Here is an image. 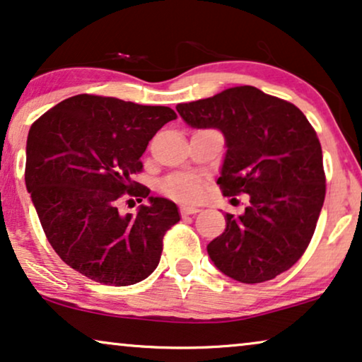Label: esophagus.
Returning a JSON list of instances; mask_svg holds the SVG:
<instances>
[{
  "label": "esophagus",
  "mask_w": 362,
  "mask_h": 362,
  "mask_svg": "<svg viewBox=\"0 0 362 362\" xmlns=\"http://www.w3.org/2000/svg\"><path fill=\"white\" fill-rule=\"evenodd\" d=\"M180 213H182V216L197 214V213H199V208H195V206H185V204H183V206H180Z\"/></svg>",
  "instance_id": "obj_1"
}]
</instances>
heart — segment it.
Instances as JSON below:
<instances>
[{"label":"heart","mask_w":362,"mask_h":362,"mask_svg":"<svg viewBox=\"0 0 362 362\" xmlns=\"http://www.w3.org/2000/svg\"><path fill=\"white\" fill-rule=\"evenodd\" d=\"M165 192L172 198L180 199V202H195L202 197V183L197 175L192 174H179L170 177L165 182Z\"/></svg>","instance_id":"1"}]
</instances>
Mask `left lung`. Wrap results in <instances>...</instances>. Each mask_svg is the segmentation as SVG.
<instances>
[{
  "label": "left lung",
  "instance_id": "left-lung-1",
  "mask_svg": "<svg viewBox=\"0 0 362 362\" xmlns=\"http://www.w3.org/2000/svg\"><path fill=\"white\" fill-rule=\"evenodd\" d=\"M175 109L188 127L223 133V195L250 197L242 214L226 213L224 233L208 244L214 267L247 284L289 269L309 245L325 199L322 148L304 113L253 86Z\"/></svg>",
  "mask_w": 362,
  "mask_h": 362
}]
</instances>
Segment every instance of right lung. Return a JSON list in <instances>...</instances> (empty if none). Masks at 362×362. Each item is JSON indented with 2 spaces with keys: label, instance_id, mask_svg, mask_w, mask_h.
<instances>
[{
  "label": "right lung",
  "instance_id": "add662e5",
  "mask_svg": "<svg viewBox=\"0 0 362 362\" xmlns=\"http://www.w3.org/2000/svg\"><path fill=\"white\" fill-rule=\"evenodd\" d=\"M169 107L79 94L32 125L25 146V187L48 242L68 267L107 286L146 279L159 265L164 234L179 208L151 197L132 175L143 169L148 143L175 120ZM123 194L148 197L136 215H120Z\"/></svg>",
  "mask_w": 362,
  "mask_h": 362
}]
</instances>
